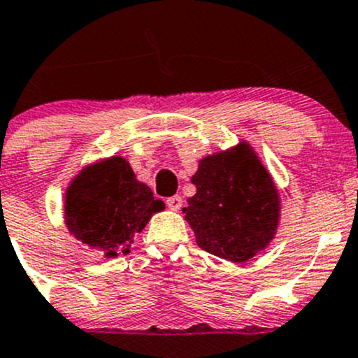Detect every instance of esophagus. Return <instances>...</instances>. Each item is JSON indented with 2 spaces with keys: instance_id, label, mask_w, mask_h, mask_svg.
<instances>
[{
  "instance_id": "1",
  "label": "esophagus",
  "mask_w": 358,
  "mask_h": 358,
  "mask_svg": "<svg viewBox=\"0 0 358 358\" xmlns=\"http://www.w3.org/2000/svg\"><path fill=\"white\" fill-rule=\"evenodd\" d=\"M182 203H183V199L180 197V195H173V197L166 199L168 209H171V210H178L180 207H182Z\"/></svg>"
}]
</instances>
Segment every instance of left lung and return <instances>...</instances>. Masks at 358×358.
<instances>
[{
  "mask_svg": "<svg viewBox=\"0 0 358 358\" xmlns=\"http://www.w3.org/2000/svg\"><path fill=\"white\" fill-rule=\"evenodd\" d=\"M192 183L197 194L183 214L200 248L243 263L272 241L280 202L272 176L248 144L203 158Z\"/></svg>",
  "mask_w": 358,
  "mask_h": 358,
  "instance_id": "1",
  "label": "left lung"
}]
</instances>
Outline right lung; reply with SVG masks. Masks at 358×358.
Listing matches in <instances>:
<instances>
[{
  "instance_id": "obj_1",
  "label": "right lung",
  "mask_w": 358,
  "mask_h": 358,
  "mask_svg": "<svg viewBox=\"0 0 358 358\" xmlns=\"http://www.w3.org/2000/svg\"><path fill=\"white\" fill-rule=\"evenodd\" d=\"M164 209L151 188L137 182L120 156L85 168L66 192V224L81 243L107 257L129 253L155 212Z\"/></svg>"
}]
</instances>
